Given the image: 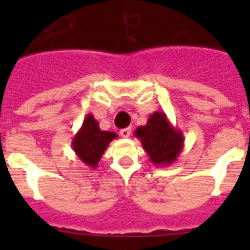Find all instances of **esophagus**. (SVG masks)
<instances>
[{
  "label": "esophagus",
  "mask_w": 250,
  "mask_h": 250,
  "mask_svg": "<svg viewBox=\"0 0 250 250\" xmlns=\"http://www.w3.org/2000/svg\"><path fill=\"white\" fill-rule=\"evenodd\" d=\"M130 134H131V129H130V127H126V129L120 130V135L123 136V138H129Z\"/></svg>",
  "instance_id": "1"
}]
</instances>
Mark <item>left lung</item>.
Segmentation results:
<instances>
[{
    "mask_svg": "<svg viewBox=\"0 0 250 250\" xmlns=\"http://www.w3.org/2000/svg\"><path fill=\"white\" fill-rule=\"evenodd\" d=\"M134 135L140 140L150 161L158 167L173 164L184 147L182 130L174 127L167 115L161 111L150 115L146 125L139 126Z\"/></svg>",
    "mask_w": 250,
    "mask_h": 250,
    "instance_id": "left-lung-1",
    "label": "left lung"
}]
</instances>
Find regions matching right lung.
Instances as JSON below:
<instances>
[{"label":"right lung","instance_id":"add662e5","mask_svg":"<svg viewBox=\"0 0 250 250\" xmlns=\"http://www.w3.org/2000/svg\"><path fill=\"white\" fill-rule=\"evenodd\" d=\"M118 135L114 131L100 130L98 120L92 114H87L76 135L71 141L72 149L77 158L83 161L86 167L95 169L98 167L99 161L103 158L104 152L109 144Z\"/></svg>","mask_w":250,"mask_h":250}]
</instances>
